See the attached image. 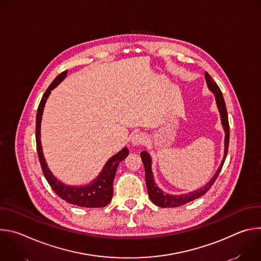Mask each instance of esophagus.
<instances>
[{
    "label": "esophagus",
    "instance_id": "1",
    "mask_svg": "<svg viewBox=\"0 0 261 261\" xmlns=\"http://www.w3.org/2000/svg\"><path fill=\"white\" fill-rule=\"evenodd\" d=\"M146 140V136L143 134V133H135L132 135L131 137V144L134 145V146H137V145H140V144H143Z\"/></svg>",
    "mask_w": 261,
    "mask_h": 261
}]
</instances>
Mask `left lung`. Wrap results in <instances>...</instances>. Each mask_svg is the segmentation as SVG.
<instances>
[{
	"label": "left lung",
	"mask_w": 261,
	"mask_h": 261,
	"mask_svg": "<svg viewBox=\"0 0 261 261\" xmlns=\"http://www.w3.org/2000/svg\"><path fill=\"white\" fill-rule=\"evenodd\" d=\"M205 82L207 85L208 90L215 95V99H216V104L218 107V110L220 113V118H221V124L223 127V130H224L225 133V138H224V155H223V159L221 161V164L219 166V168L217 169L216 173L214 174V176L211 178L210 181H207L203 187L186 193V194H179V195H172V194H168V193H164L158 186L155 182L154 179V174L152 171V157L150 156L146 151H142L140 153V157L141 160L143 162V166H144V170H145V184H146V188H147V193H148V197L152 200V202H154L156 205L160 206V207H175V206H179L182 205L185 203H188L196 198H199L200 196L204 195L210 188L213 186V184L215 182L216 178L218 177L223 164L225 162L226 156H227V151H228V144H229V124H228V116H227V109H226V105H225V101L224 98H223L222 92L219 89V87L217 86V84L214 82V80L210 76V74L207 72H205Z\"/></svg>",
	"instance_id": "obj_1"
}]
</instances>
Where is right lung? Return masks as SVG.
Listing matches in <instances>:
<instances>
[{"label":"right lung","instance_id":"add662e5","mask_svg":"<svg viewBox=\"0 0 261 261\" xmlns=\"http://www.w3.org/2000/svg\"><path fill=\"white\" fill-rule=\"evenodd\" d=\"M67 73H68V70L59 74V75L54 80V82L50 84L48 89L45 91L40 101V104L38 106L37 117H36L37 152H38L39 161H40L41 168L46 180L50 185L53 190L62 199H64L65 201L71 204H75L77 206H83V207H103L107 205L110 202L111 198H113L114 178L116 176V172L120 162H122L129 154V150L127 147L122 148L119 153L109 158V160L105 163L99 175L90 184L84 185V186H69L59 180L48 168V165L45 161V158L42 152V145H41V139H40V126H41L43 109L51 91L60 83H62L65 80V77L67 76Z\"/></svg>","mask_w":261,"mask_h":261}]
</instances>
